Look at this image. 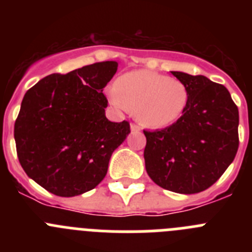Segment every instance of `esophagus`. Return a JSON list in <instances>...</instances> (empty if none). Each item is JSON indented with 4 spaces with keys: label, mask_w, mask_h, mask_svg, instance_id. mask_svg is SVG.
<instances>
[{
    "label": "esophagus",
    "mask_w": 252,
    "mask_h": 252,
    "mask_svg": "<svg viewBox=\"0 0 252 252\" xmlns=\"http://www.w3.org/2000/svg\"><path fill=\"white\" fill-rule=\"evenodd\" d=\"M140 130H141V127H140L137 124L131 125V131H133V132H135V131H140Z\"/></svg>",
    "instance_id": "34e87169"
}]
</instances>
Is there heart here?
<instances>
[{
	"label": "heart",
	"mask_w": 252,
	"mask_h": 252,
	"mask_svg": "<svg viewBox=\"0 0 252 252\" xmlns=\"http://www.w3.org/2000/svg\"><path fill=\"white\" fill-rule=\"evenodd\" d=\"M111 98L124 110H136L140 121L149 127L161 128L182 117L189 93L179 79L150 70H136L117 79L111 90Z\"/></svg>",
	"instance_id": "obj_1"
}]
</instances>
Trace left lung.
Listing matches in <instances>:
<instances>
[{"label": "left lung", "mask_w": 252, "mask_h": 252, "mask_svg": "<svg viewBox=\"0 0 252 252\" xmlns=\"http://www.w3.org/2000/svg\"><path fill=\"white\" fill-rule=\"evenodd\" d=\"M186 84L188 104L168 127L145 131V168L154 183L180 194L215 184L239 149V108L222 84L204 75L171 72Z\"/></svg>", "instance_id": "obj_1"}]
</instances>
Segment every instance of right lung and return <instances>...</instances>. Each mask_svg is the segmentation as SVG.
<instances>
[{
  "label": "right lung",
  "mask_w": 252,
  "mask_h": 252,
  "mask_svg": "<svg viewBox=\"0 0 252 252\" xmlns=\"http://www.w3.org/2000/svg\"><path fill=\"white\" fill-rule=\"evenodd\" d=\"M117 62H101L66 74H50L25 93L13 136L29 178L59 197L83 194L101 183L113 151L130 133L127 121L111 122L103 88Z\"/></svg>",
  "instance_id": "obj_1"
}]
</instances>
